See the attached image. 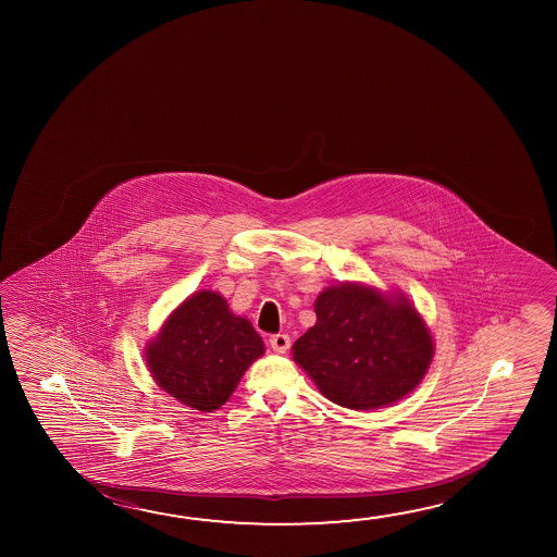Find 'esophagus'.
Wrapping results in <instances>:
<instances>
[{
  "label": "esophagus",
  "mask_w": 557,
  "mask_h": 557,
  "mask_svg": "<svg viewBox=\"0 0 557 557\" xmlns=\"http://www.w3.org/2000/svg\"><path fill=\"white\" fill-rule=\"evenodd\" d=\"M270 346L277 354H285L289 349V336L287 334H274V336H270Z\"/></svg>",
  "instance_id": "esophagus-1"
}]
</instances>
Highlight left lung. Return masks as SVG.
I'll return each mask as SVG.
<instances>
[{
  "label": "left lung",
  "mask_w": 557,
  "mask_h": 557,
  "mask_svg": "<svg viewBox=\"0 0 557 557\" xmlns=\"http://www.w3.org/2000/svg\"><path fill=\"white\" fill-rule=\"evenodd\" d=\"M314 312L317 324L293 344V359L337 406H391L428 373L433 337L401 293L339 283L320 293Z\"/></svg>",
  "instance_id": "1"
}]
</instances>
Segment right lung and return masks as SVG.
<instances>
[{
	"instance_id": "1",
	"label": "right lung",
	"mask_w": 557,
	"mask_h": 557,
	"mask_svg": "<svg viewBox=\"0 0 557 557\" xmlns=\"http://www.w3.org/2000/svg\"><path fill=\"white\" fill-rule=\"evenodd\" d=\"M262 356L264 342L250 320L233 314L215 292L190 295L146 347L157 384L200 411L220 410Z\"/></svg>"
}]
</instances>
